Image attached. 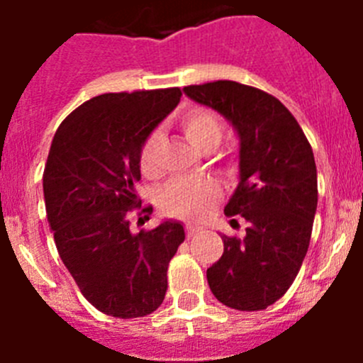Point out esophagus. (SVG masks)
I'll return each instance as SVG.
<instances>
[{"instance_id": "34e87169", "label": "esophagus", "mask_w": 363, "mask_h": 363, "mask_svg": "<svg viewBox=\"0 0 363 363\" xmlns=\"http://www.w3.org/2000/svg\"><path fill=\"white\" fill-rule=\"evenodd\" d=\"M200 233H201L200 227H194V225L185 227V234H187V238H192V236H196V234H200Z\"/></svg>"}]
</instances>
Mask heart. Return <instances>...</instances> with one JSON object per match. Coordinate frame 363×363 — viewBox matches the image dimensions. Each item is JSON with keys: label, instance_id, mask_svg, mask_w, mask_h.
I'll return each mask as SVG.
<instances>
[{"label": "heart", "instance_id": "1", "mask_svg": "<svg viewBox=\"0 0 363 363\" xmlns=\"http://www.w3.org/2000/svg\"><path fill=\"white\" fill-rule=\"evenodd\" d=\"M179 129L187 142L200 152H211L220 145L223 138V121L216 112L205 107H192L179 118ZM163 136L154 130L143 142L140 150V171L147 178L162 174ZM221 198V189L214 179L184 182L176 179L160 192L158 205L167 216L178 220L196 221L213 209Z\"/></svg>", "mask_w": 363, "mask_h": 363}]
</instances>
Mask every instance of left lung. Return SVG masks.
Instances as JSON below:
<instances>
[{
    "mask_svg": "<svg viewBox=\"0 0 363 363\" xmlns=\"http://www.w3.org/2000/svg\"><path fill=\"white\" fill-rule=\"evenodd\" d=\"M184 92L227 118L240 138V184L225 216H242L245 236L221 238L209 287L230 309H267L293 285L309 249L318 203L313 149L287 107L259 89L220 79Z\"/></svg>",
    "mask_w": 363,
    "mask_h": 363,
    "instance_id": "1",
    "label": "left lung"
}]
</instances>
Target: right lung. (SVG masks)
Segmentation results:
<instances>
[{
  "mask_svg": "<svg viewBox=\"0 0 363 363\" xmlns=\"http://www.w3.org/2000/svg\"><path fill=\"white\" fill-rule=\"evenodd\" d=\"M179 98L178 86L96 96L62 121L50 145L43 196L57 252L83 296L114 318L162 306L169 262L185 240L179 221L138 234L129 227L142 205L140 150Z\"/></svg>",
  "mask_w": 363,
  "mask_h": 363,
  "instance_id": "1",
  "label": "right lung"
}]
</instances>
